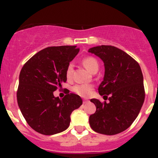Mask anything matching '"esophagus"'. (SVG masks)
Here are the masks:
<instances>
[{
  "instance_id": "1",
  "label": "esophagus",
  "mask_w": 158,
  "mask_h": 158,
  "mask_svg": "<svg viewBox=\"0 0 158 158\" xmlns=\"http://www.w3.org/2000/svg\"><path fill=\"white\" fill-rule=\"evenodd\" d=\"M89 102V100L88 99H83V104H87Z\"/></svg>"
}]
</instances>
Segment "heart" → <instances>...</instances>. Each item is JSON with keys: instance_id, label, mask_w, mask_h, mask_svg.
I'll return each mask as SVG.
<instances>
[{"instance_id": "obj_1", "label": "heart", "mask_w": 158, "mask_h": 158, "mask_svg": "<svg viewBox=\"0 0 158 158\" xmlns=\"http://www.w3.org/2000/svg\"><path fill=\"white\" fill-rule=\"evenodd\" d=\"M82 63L84 66L86 67V69L92 73L93 72L96 71L98 69V64L97 60L93 57H86L82 60ZM73 65L72 63L69 64L67 66L66 72V76L68 79H71L72 74H73ZM92 86L89 84H79V85H76L73 87V91L76 93L79 94V95H82V96H86L92 91Z\"/></svg>"}]
</instances>
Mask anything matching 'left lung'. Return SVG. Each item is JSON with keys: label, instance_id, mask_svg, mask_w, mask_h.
I'll return each mask as SVG.
<instances>
[{"label": "left lung", "instance_id": "left-lung-1", "mask_svg": "<svg viewBox=\"0 0 158 158\" xmlns=\"http://www.w3.org/2000/svg\"><path fill=\"white\" fill-rule=\"evenodd\" d=\"M88 52L104 63V78L98 86V93L110 96L108 103H102L96 98L90 100L96 111L89 116V125L92 130L102 135L121 133L133 123L144 103L141 67L128 53L112 46L92 47Z\"/></svg>", "mask_w": 158, "mask_h": 158}]
</instances>
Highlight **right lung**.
I'll use <instances>...</instances> for the list:
<instances>
[{"mask_svg":"<svg viewBox=\"0 0 158 158\" xmlns=\"http://www.w3.org/2000/svg\"><path fill=\"white\" fill-rule=\"evenodd\" d=\"M79 52L76 46L47 47L32 56L20 71L19 108L28 125L42 135L66 130L72 112L82 106V98L76 94L68 92L62 99L53 95L66 82L67 66Z\"/></svg>","mask_w":158,"mask_h":158,"instance_id":"1","label":"right lung"}]
</instances>
